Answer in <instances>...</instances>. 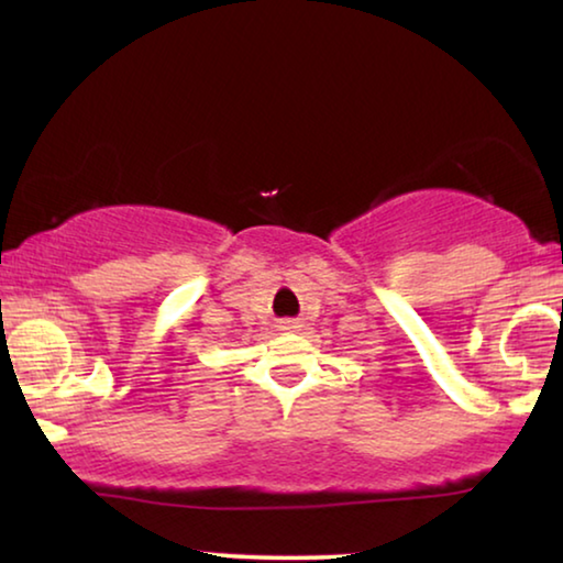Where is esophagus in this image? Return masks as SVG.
I'll return each instance as SVG.
<instances>
[{"mask_svg":"<svg viewBox=\"0 0 563 563\" xmlns=\"http://www.w3.org/2000/svg\"><path fill=\"white\" fill-rule=\"evenodd\" d=\"M280 328H283V330H295L298 325H295V320H283Z\"/></svg>","mask_w":563,"mask_h":563,"instance_id":"obj_1","label":"esophagus"}]
</instances>
